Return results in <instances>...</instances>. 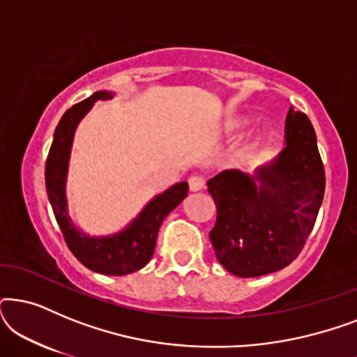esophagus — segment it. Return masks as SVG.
Returning <instances> with one entry per match:
<instances>
[{
    "mask_svg": "<svg viewBox=\"0 0 357 357\" xmlns=\"http://www.w3.org/2000/svg\"><path fill=\"white\" fill-rule=\"evenodd\" d=\"M188 187L192 192H199V190L204 188V178L199 177V175H192L188 178Z\"/></svg>",
    "mask_w": 357,
    "mask_h": 357,
    "instance_id": "esophagus-1",
    "label": "esophagus"
}]
</instances>
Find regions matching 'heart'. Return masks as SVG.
Segmentation results:
<instances>
[{"instance_id":"obj_1","label":"heart","mask_w":357,"mask_h":357,"mask_svg":"<svg viewBox=\"0 0 357 357\" xmlns=\"http://www.w3.org/2000/svg\"><path fill=\"white\" fill-rule=\"evenodd\" d=\"M243 125H245V121H243V120H237V121H234V123H231V126H229V128H231V130L242 128Z\"/></svg>"}]
</instances>
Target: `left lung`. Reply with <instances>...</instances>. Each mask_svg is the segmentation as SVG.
<instances>
[{
	"mask_svg": "<svg viewBox=\"0 0 357 357\" xmlns=\"http://www.w3.org/2000/svg\"><path fill=\"white\" fill-rule=\"evenodd\" d=\"M284 144L255 175L231 169L208 180L218 209L209 238L219 263L236 276H263L287 266L314 229L325 169L314 126L292 107Z\"/></svg>",
	"mask_w": 357,
	"mask_h": 357,
	"instance_id": "1",
	"label": "left lung"
}]
</instances>
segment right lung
Masks as SVG:
<instances>
[{
    "instance_id": "right-lung-1",
    "label": "right lung",
    "mask_w": 357,
    "mask_h": 357,
    "mask_svg": "<svg viewBox=\"0 0 357 357\" xmlns=\"http://www.w3.org/2000/svg\"><path fill=\"white\" fill-rule=\"evenodd\" d=\"M114 92L97 91L86 100L65 112L58 123L47 158L45 185L53 214L73 255L89 270L100 275L123 276L138 271L153 257L155 238L164 218L183 202L188 183L180 182L154 197L123 231L105 237H91L81 232L68 214L66 175L75 131L96 100H107Z\"/></svg>"
}]
</instances>
